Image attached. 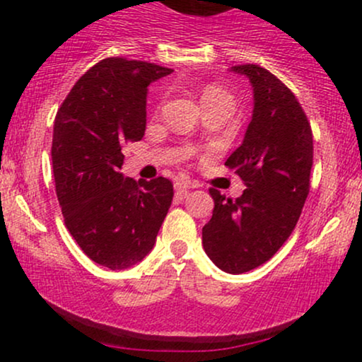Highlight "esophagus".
<instances>
[{"label": "esophagus", "instance_id": "34e87169", "mask_svg": "<svg viewBox=\"0 0 362 362\" xmlns=\"http://www.w3.org/2000/svg\"><path fill=\"white\" fill-rule=\"evenodd\" d=\"M195 185L194 182H190V180H185V178H180V180H177L175 182V190H177V194H180V195H187V192H189L190 189H195Z\"/></svg>", "mask_w": 362, "mask_h": 362}]
</instances>
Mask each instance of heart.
<instances>
[{"mask_svg":"<svg viewBox=\"0 0 362 362\" xmlns=\"http://www.w3.org/2000/svg\"><path fill=\"white\" fill-rule=\"evenodd\" d=\"M206 95H226V93H224V91H221L219 88H207L204 91V97H206Z\"/></svg>","mask_w":362,"mask_h":362,"instance_id":"heart-1","label":"heart"}]
</instances>
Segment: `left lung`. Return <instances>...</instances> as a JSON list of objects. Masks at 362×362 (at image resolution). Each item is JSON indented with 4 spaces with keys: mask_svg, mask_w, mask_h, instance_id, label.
Returning <instances> with one entry per match:
<instances>
[{
    "mask_svg": "<svg viewBox=\"0 0 362 362\" xmlns=\"http://www.w3.org/2000/svg\"><path fill=\"white\" fill-rule=\"evenodd\" d=\"M248 78L252 120L226 163L247 185L231 201L211 189L213 218L202 228L211 260L228 274L265 264L293 233L310 192L313 136L305 112L288 86L257 64L230 69Z\"/></svg>",
    "mask_w": 362,
    "mask_h": 362,
    "instance_id": "8db88e82",
    "label": "left lung"
}]
</instances>
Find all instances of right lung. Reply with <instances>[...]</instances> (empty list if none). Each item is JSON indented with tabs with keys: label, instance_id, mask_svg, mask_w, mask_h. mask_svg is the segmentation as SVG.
<instances>
[{
	"label": "right lung",
	"instance_id": "right-lung-1",
	"mask_svg": "<svg viewBox=\"0 0 362 362\" xmlns=\"http://www.w3.org/2000/svg\"><path fill=\"white\" fill-rule=\"evenodd\" d=\"M172 71L103 59L76 81L54 120L52 172L64 223L81 250L110 271L153 250L172 206L168 178L136 182L120 172L122 146L146 131L148 86Z\"/></svg>",
	"mask_w": 362,
	"mask_h": 362
}]
</instances>
